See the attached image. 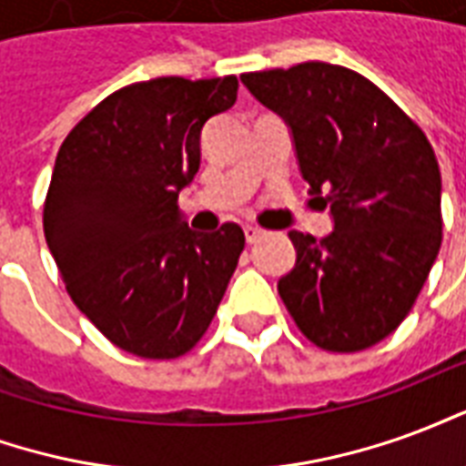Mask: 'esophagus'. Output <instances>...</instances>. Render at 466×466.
Returning <instances> with one entry per match:
<instances>
[{
  "label": "esophagus",
  "instance_id": "1",
  "mask_svg": "<svg viewBox=\"0 0 466 466\" xmlns=\"http://www.w3.org/2000/svg\"><path fill=\"white\" fill-rule=\"evenodd\" d=\"M262 237H264L262 229H257V227H244V239H247V244L259 242Z\"/></svg>",
  "mask_w": 466,
  "mask_h": 466
}]
</instances>
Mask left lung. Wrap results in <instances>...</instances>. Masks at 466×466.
Listing matches in <instances>:
<instances>
[{
  "instance_id": "obj_1",
  "label": "left lung",
  "mask_w": 466,
  "mask_h": 466,
  "mask_svg": "<svg viewBox=\"0 0 466 466\" xmlns=\"http://www.w3.org/2000/svg\"><path fill=\"white\" fill-rule=\"evenodd\" d=\"M242 82L289 124L302 177L334 219L319 242L289 232L297 264L277 284L284 307L319 350H367L404 322L440 254L441 177L430 139L347 66L304 62Z\"/></svg>"
}]
</instances>
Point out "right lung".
Listing matches in <instances>:
<instances>
[{"mask_svg":"<svg viewBox=\"0 0 466 466\" xmlns=\"http://www.w3.org/2000/svg\"><path fill=\"white\" fill-rule=\"evenodd\" d=\"M237 76H159L109 95L56 154L45 237L72 302L119 350L177 360L209 329L244 232H192L179 192L199 169L209 116L237 102Z\"/></svg>","mask_w":466,"mask_h":466,"instance_id":"right-lung-1","label":"right lung"}]
</instances>
